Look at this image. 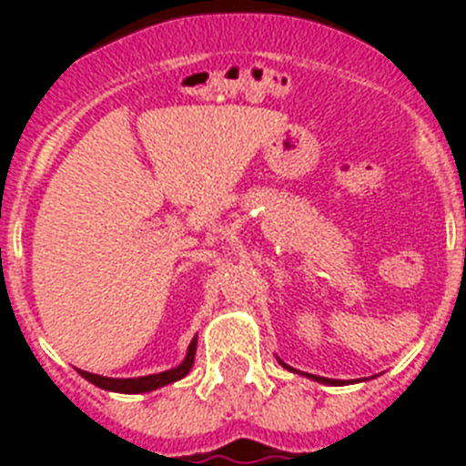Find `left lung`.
<instances>
[{"label":"left lung","instance_id":"obj_1","mask_svg":"<svg viewBox=\"0 0 466 466\" xmlns=\"http://www.w3.org/2000/svg\"><path fill=\"white\" fill-rule=\"evenodd\" d=\"M279 364H282V361H279ZM282 366H287V364H282ZM287 369H289V366H287ZM291 371H294V369H291ZM312 378H315L317 382H324V385H339V382L331 380V378H319V376H312Z\"/></svg>","mask_w":466,"mask_h":466}]
</instances>
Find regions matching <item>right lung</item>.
<instances>
[{"mask_svg":"<svg viewBox=\"0 0 466 466\" xmlns=\"http://www.w3.org/2000/svg\"><path fill=\"white\" fill-rule=\"evenodd\" d=\"M193 357H196V339L191 340L187 352V360L177 369H170V371L154 373V376H142V378H105V376H95V373L79 371L81 376L86 378L93 385L102 387V390H109V392H123V394H139V392H151L156 387L170 385V382L179 380V378L187 376L193 366Z\"/></svg>","mask_w":466,"mask_h":466,"instance_id":"obj_1","label":"right lung"}]
</instances>
